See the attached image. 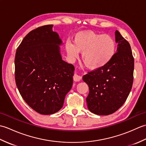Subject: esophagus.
<instances>
[{
    "mask_svg": "<svg viewBox=\"0 0 146 146\" xmlns=\"http://www.w3.org/2000/svg\"><path fill=\"white\" fill-rule=\"evenodd\" d=\"M81 80H82V76H80V75H76V74H75V75H74V76H73V80L75 82H80Z\"/></svg>",
    "mask_w": 146,
    "mask_h": 146,
    "instance_id": "34e87169",
    "label": "esophagus"
}]
</instances>
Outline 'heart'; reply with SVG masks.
Masks as SVG:
<instances>
[{
    "label": "heart",
    "instance_id": "heart-1",
    "mask_svg": "<svg viewBox=\"0 0 146 146\" xmlns=\"http://www.w3.org/2000/svg\"><path fill=\"white\" fill-rule=\"evenodd\" d=\"M65 49L71 60L82 52V61L90 70H97L105 66L114 56L116 43L112 37L93 31H82L76 33L73 43L66 41Z\"/></svg>",
    "mask_w": 146,
    "mask_h": 146
}]
</instances>
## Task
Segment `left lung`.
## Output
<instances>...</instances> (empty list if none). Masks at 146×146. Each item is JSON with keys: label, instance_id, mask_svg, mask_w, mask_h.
<instances>
[{"label": "left lung", "instance_id": "left-lung-1", "mask_svg": "<svg viewBox=\"0 0 146 146\" xmlns=\"http://www.w3.org/2000/svg\"><path fill=\"white\" fill-rule=\"evenodd\" d=\"M115 36L118 45L111 61L83 76L89 87L88 110L99 115L111 114L122 107L132 86L134 60L131 46L118 31Z\"/></svg>", "mask_w": 146, "mask_h": 146}]
</instances>
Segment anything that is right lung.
<instances>
[{
	"mask_svg": "<svg viewBox=\"0 0 146 146\" xmlns=\"http://www.w3.org/2000/svg\"><path fill=\"white\" fill-rule=\"evenodd\" d=\"M53 25L29 32L17 49L15 80L21 97L42 115L57 112L72 87L75 67L62 60L58 34Z\"/></svg>",
	"mask_w": 146,
	"mask_h": 146,
	"instance_id": "right-lung-1",
	"label": "right lung"
}]
</instances>
